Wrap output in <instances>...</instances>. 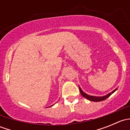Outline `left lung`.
<instances>
[{
  "mask_svg": "<svg viewBox=\"0 0 130 130\" xmlns=\"http://www.w3.org/2000/svg\"><path fill=\"white\" fill-rule=\"evenodd\" d=\"M116 90H117V89H116L114 90L113 91L111 92H110V93H109L108 94H107L106 95H104V96L96 97V96H92V95H88V94H86V93H84L83 91H82V89H80V87H79V90H80V92L81 95H82L83 97H84L85 98H86V99H88V100L91 101H94V102H99V101H102L105 100V99H107V98H109V97L110 95L112 94V93L115 92Z\"/></svg>",
  "mask_w": 130,
  "mask_h": 130,
  "instance_id": "obj_1",
  "label": "left lung"
}]
</instances>
